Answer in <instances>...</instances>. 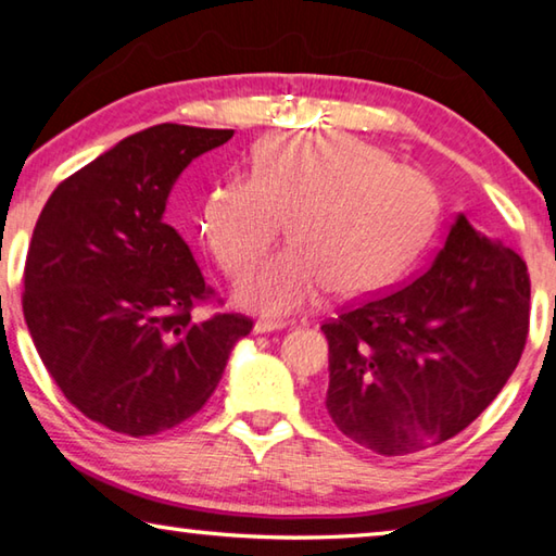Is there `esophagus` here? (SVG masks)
I'll use <instances>...</instances> for the list:
<instances>
[{
	"instance_id": "esophagus-1",
	"label": "esophagus",
	"mask_w": 556,
	"mask_h": 556,
	"mask_svg": "<svg viewBox=\"0 0 556 556\" xmlns=\"http://www.w3.org/2000/svg\"><path fill=\"white\" fill-rule=\"evenodd\" d=\"M289 321H269V318H260L255 324V333H271V331H281L287 328Z\"/></svg>"
}]
</instances>
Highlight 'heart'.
<instances>
[{
	"label": "heart",
	"mask_w": 556,
	"mask_h": 556,
	"mask_svg": "<svg viewBox=\"0 0 556 556\" xmlns=\"http://www.w3.org/2000/svg\"><path fill=\"white\" fill-rule=\"evenodd\" d=\"M427 176L382 149L336 131L260 142L250 176L211 188L203 240L225 275L242 277L267 255L287 220L291 248L244 281L240 301L265 314L312 306L328 289L363 296L407 269L437 228Z\"/></svg>",
	"instance_id": "1"
}]
</instances>
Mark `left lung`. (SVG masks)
<instances>
[{"label": "left lung", "mask_w": 556, "mask_h": 556, "mask_svg": "<svg viewBox=\"0 0 556 556\" xmlns=\"http://www.w3.org/2000/svg\"><path fill=\"white\" fill-rule=\"evenodd\" d=\"M321 331L333 425L375 454H417L481 417L517 368L530 275L458 215L419 277L343 306Z\"/></svg>", "instance_id": "8db88e82"}]
</instances>
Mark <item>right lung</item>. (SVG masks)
<instances>
[{
    "label": "right lung",
    "mask_w": 556,
    "mask_h": 556,
    "mask_svg": "<svg viewBox=\"0 0 556 556\" xmlns=\"http://www.w3.org/2000/svg\"><path fill=\"white\" fill-rule=\"evenodd\" d=\"M232 129L156 125L122 139L46 201L24 267V318L46 370L75 409L127 437H152L199 412L242 314L223 304L172 225L166 199L184 168Z\"/></svg>",
    "instance_id": "right-lung-1"
}]
</instances>
